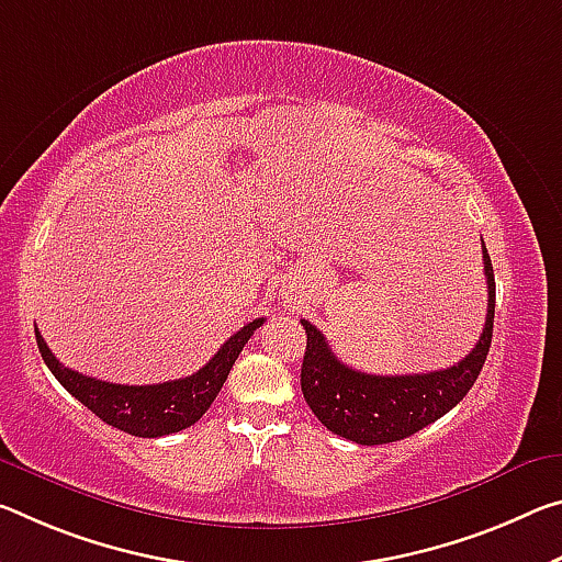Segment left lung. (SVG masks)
Wrapping results in <instances>:
<instances>
[{"instance_id": "obj_1", "label": "left lung", "mask_w": 562, "mask_h": 562, "mask_svg": "<svg viewBox=\"0 0 562 562\" xmlns=\"http://www.w3.org/2000/svg\"><path fill=\"white\" fill-rule=\"evenodd\" d=\"M487 315L477 345L458 364L423 375H368L335 358L325 335L302 319L307 333L302 360V395L329 432L358 445H385L409 438L450 413L470 393L483 370L495 319V274L483 243Z\"/></svg>"}]
</instances>
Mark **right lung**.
<instances>
[{"label": "right lung", "instance_id": "add662e5", "mask_svg": "<svg viewBox=\"0 0 562 562\" xmlns=\"http://www.w3.org/2000/svg\"><path fill=\"white\" fill-rule=\"evenodd\" d=\"M262 323L265 317H257L243 329H237L220 347L215 358L194 375L159 382V385H114V382L82 375V372L65 368L52 355L37 327H34V335H37L42 360L52 370V375L59 380V385L69 395L77 397L87 409H92L100 420L135 435V438H162V435L180 432L184 427L194 425L207 413V407L215 403L217 393L225 385L237 355L243 352V347Z\"/></svg>", "mask_w": 562, "mask_h": 562}]
</instances>
